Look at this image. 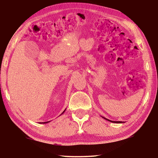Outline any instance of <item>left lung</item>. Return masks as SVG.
<instances>
[{"mask_svg":"<svg viewBox=\"0 0 158 158\" xmlns=\"http://www.w3.org/2000/svg\"><path fill=\"white\" fill-rule=\"evenodd\" d=\"M102 118H105V120H107V121H110L111 123H124V122H123V121H111V120H109L107 118H105V117H102Z\"/></svg>","mask_w":158,"mask_h":158,"instance_id":"obj_1","label":"left lung"}]
</instances>
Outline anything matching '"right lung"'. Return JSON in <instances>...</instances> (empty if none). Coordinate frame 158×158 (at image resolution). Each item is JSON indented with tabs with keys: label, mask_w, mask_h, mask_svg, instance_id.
<instances>
[{
	"label": "right lung",
	"mask_w": 158,
	"mask_h": 158,
	"mask_svg": "<svg viewBox=\"0 0 158 158\" xmlns=\"http://www.w3.org/2000/svg\"><path fill=\"white\" fill-rule=\"evenodd\" d=\"M65 110H66V109H65V110H64V111H63V113H62V114H63L64 113V112H65ZM61 114H60V115H61ZM49 122H50V121H47V122H44V123H49Z\"/></svg>",
	"instance_id": "1"
}]
</instances>
